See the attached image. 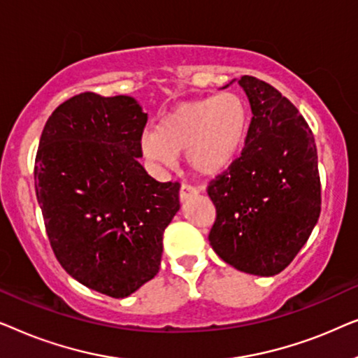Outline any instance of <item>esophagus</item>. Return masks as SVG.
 Listing matches in <instances>:
<instances>
[{"label":"esophagus","instance_id":"obj_1","mask_svg":"<svg viewBox=\"0 0 358 358\" xmlns=\"http://www.w3.org/2000/svg\"><path fill=\"white\" fill-rule=\"evenodd\" d=\"M199 192H200V189L195 187V185L182 184V185H180V190H179V197H180V200H182V202H185L187 199L199 195Z\"/></svg>","mask_w":358,"mask_h":358}]
</instances>
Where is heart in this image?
Instances as JSON below:
<instances>
[{"label": "heart", "instance_id": "obj_1", "mask_svg": "<svg viewBox=\"0 0 358 358\" xmlns=\"http://www.w3.org/2000/svg\"><path fill=\"white\" fill-rule=\"evenodd\" d=\"M251 115L236 92H222L180 104L158 122L155 131L141 135L146 158L173 166L187 151V161L200 174L227 171L246 145Z\"/></svg>", "mask_w": 358, "mask_h": 358}]
</instances>
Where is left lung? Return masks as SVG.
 I'll use <instances>...</instances> for the list:
<instances>
[{
  "label": "left lung",
  "mask_w": 358,
  "mask_h": 358,
  "mask_svg": "<svg viewBox=\"0 0 358 358\" xmlns=\"http://www.w3.org/2000/svg\"><path fill=\"white\" fill-rule=\"evenodd\" d=\"M238 83L252 120L241 156L208 184L217 208L208 241L238 271L271 277L295 259L320 218L317 151L310 125L275 87L248 75Z\"/></svg>",
  "instance_id": "left-lung-1"
}]
</instances>
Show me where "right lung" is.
Wrapping results in <instances>:
<instances>
[{
	"label": "right lung",
	"mask_w": 358,
	"mask_h": 358,
	"mask_svg": "<svg viewBox=\"0 0 358 358\" xmlns=\"http://www.w3.org/2000/svg\"><path fill=\"white\" fill-rule=\"evenodd\" d=\"M148 115L130 96L81 92L48 117L34 180L55 257L73 278L125 298L159 271L179 182L138 163Z\"/></svg>",
	"instance_id": "1"
}]
</instances>
